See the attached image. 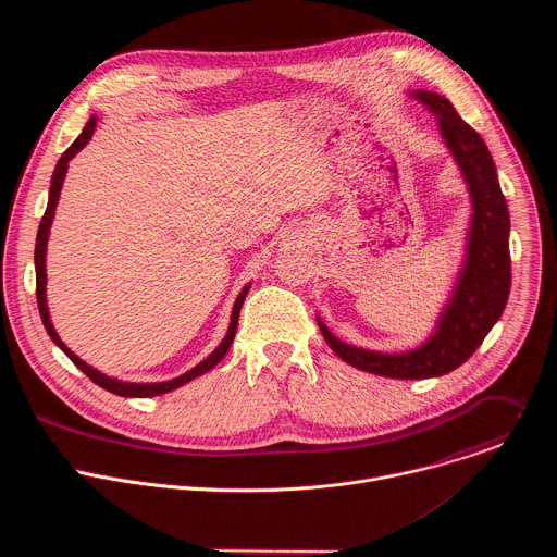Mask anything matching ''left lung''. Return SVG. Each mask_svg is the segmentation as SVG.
I'll list each match as a JSON object with an SVG mask.
<instances>
[{
	"instance_id": "8db88e82",
	"label": "left lung",
	"mask_w": 557,
	"mask_h": 557,
	"mask_svg": "<svg viewBox=\"0 0 557 557\" xmlns=\"http://www.w3.org/2000/svg\"><path fill=\"white\" fill-rule=\"evenodd\" d=\"M414 97L438 114L443 138L462 170L473 205L467 262L454 297L441 317L438 331L421 348L404 355L348 346L320 322L335 355L359 370L389 379H430L456 370L500 320L511 288L509 211L485 140L458 116L445 97L428 90L414 92Z\"/></svg>"
}]
</instances>
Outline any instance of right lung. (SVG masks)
Here are the masks:
<instances>
[{
  "label": "right lung",
  "mask_w": 557,
  "mask_h": 557,
  "mask_svg": "<svg viewBox=\"0 0 557 557\" xmlns=\"http://www.w3.org/2000/svg\"><path fill=\"white\" fill-rule=\"evenodd\" d=\"M97 127V116H92L88 121V125L84 127V132L78 134V138L63 151V156L59 158V163L54 168V174H52V185H50V198H48V207H46V213L39 222V231H37V245H35V271H37V306H39V314H41V322H44V329L48 331L50 339L67 355V359L82 370L86 376H90V381H95L99 387L112 392V394H119V396H136V399H145V396H158V394H165V392H172L181 385H185L187 381L205 374L207 370H211L215 363L222 361V357L228 352L231 344H233V337H235V331H237V317H240V308H243V301L249 293V286H245V290L237 295L235 299V306H233V314H231V326H228V333L224 337V342L202 361L198 363L196 368H191L189 372H185L183 376L178 379H172V381H163V383H123V381H116V379H110L101 372H97L95 368L86 366L82 359H78L76 355H72L67 350V346L59 339V335L54 333L52 324H50V317H48V306H46V243H48V231H50V224H52V218H54V207H57V200H59V191H61V185H63V178H65V172H67V161L70 158L78 151L84 149L86 143L92 138V132Z\"/></svg>",
  "instance_id": "add662e5"
}]
</instances>
